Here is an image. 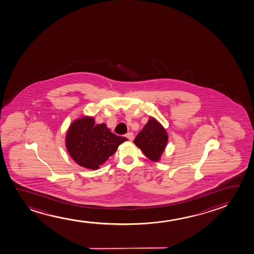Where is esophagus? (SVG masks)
<instances>
[{
    "mask_svg": "<svg viewBox=\"0 0 254 254\" xmlns=\"http://www.w3.org/2000/svg\"><path fill=\"white\" fill-rule=\"evenodd\" d=\"M126 137L128 138V139L130 140V141H132L134 139V134L132 132H129L126 134Z\"/></svg>",
    "mask_w": 254,
    "mask_h": 254,
    "instance_id": "34e87169",
    "label": "esophagus"
}]
</instances>
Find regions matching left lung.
<instances>
[{
	"label": "left lung",
	"instance_id": "left-lung-1",
	"mask_svg": "<svg viewBox=\"0 0 254 254\" xmlns=\"http://www.w3.org/2000/svg\"><path fill=\"white\" fill-rule=\"evenodd\" d=\"M167 141L168 136L165 128L156 119L150 118L142 130L136 135L134 143L148 158L157 162L165 150Z\"/></svg>",
	"mask_w": 254,
	"mask_h": 254
}]
</instances>
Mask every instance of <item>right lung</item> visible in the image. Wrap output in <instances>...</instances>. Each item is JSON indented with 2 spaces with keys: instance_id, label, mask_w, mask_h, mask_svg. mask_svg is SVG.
<instances>
[{
  "instance_id": "right-lung-1",
  "label": "right lung",
  "mask_w": 254,
  "mask_h": 254,
  "mask_svg": "<svg viewBox=\"0 0 254 254\" xmlns=\"http://www.w3.org/2000/svg\"><path fill=\"white\" fill-rule=\"evenodd\" d=\"M126 137L111 132L105 124L95 125L92 118L72 123L66 136V147L72 158L82 167L96 170L116 152Z\"/></svg>"
}]
</instances>
